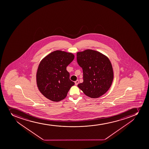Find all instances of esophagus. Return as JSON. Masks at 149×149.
Returning a JSON list of instances; mask_svg holds the SVG:
<instances>
[{
	"instance_id": "esophagus-1",
	"label": "esophagus",
	"mask_w": 149,
	"mask_h": 149,
	"mask_svg": "<svg viewBox=\"0 0 149 149\" xmlns=\"http://www.w3.org/2000/svg\"><path fill=\"white\" fill-rule=\"evenodd\" d=\"M75 85H78L79 84V81L78 80H77V81H75Z\"/></svg>"
}]
</instances>
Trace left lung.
<instances>
[{
	"label": "left lung",
	"mask_w": 149,
	"mask_h": 149,
	"mask_svg": "<svg viewBox=\"0 0 149 149\" xmlns=\"http://www.w3.org/2000/svg\"><path fill=\"white\" fill-rule=\"evenodd\" d=\"M77 61L83 71V83L78 85L88 97L97 98L110 88L113 73L110 61L102 53L87 49L77 53Z\"/></svg>",
	"instance_id": "obj_1"
}]
</instances>
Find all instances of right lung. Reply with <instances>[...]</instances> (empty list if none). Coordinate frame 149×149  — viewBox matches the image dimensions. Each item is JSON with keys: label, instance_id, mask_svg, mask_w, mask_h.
<instances>
[{"label": "right lung", "instance_id": "add662e5", "mask_svg": "<svg viewBox=\"0 0 149 149\" xmlns=\"http://www.w3.org/2000/svg\"><path fill=\"white\" fill-rule=\"evenodd\" d=\"M74 58L72 53L56 50L42 60L37 70L36 81L39 90L47 99L56 102L63 100L75 84L66 70Z\"/></svg>", "mask_w": 149, "mask_h": 149}]
</instances>
